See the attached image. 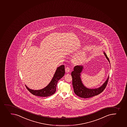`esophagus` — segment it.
Instances as JSON below:
<instances>
[{
  "mask_svg": "<svg viewBox=\"0 0 127 127\" xmlns=\"http://www.w3.org/2000/svg\"><path fill=\"white\" fill-rule=\"evenodd\" d=\"M69 71H70V69H69V67H67L65 68V72H66L67 73L69 72Z\"/></svg>",
  "mask_w": 127,
  "mask_h": 127,
  "instance_id": "34e87169",
  "label": "esophagus"
}]
</instances>
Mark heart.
<instances>
[{"instance_id":"obj_1","label":"heart","mask_w":127,"mask_h":127,"mask_svg":"<svg viewBox=\"0 0 127 127\" xmlns=\"http://www.w3.org/2000/svg\"><path fill=\"white\" fill-rule=\"evenodd\" d=\"M85 57V52H80L74 57L72 59V62L75 64H80L84 61Z\"/></svg>"}]
</instances>
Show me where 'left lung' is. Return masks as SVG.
I'll return each mask as SVG.
<instances>
[{"instance_id":"8db88e82","label":"left lung","mask_w":127,"mask_h":127,"mask_svg":"<svg viewBox=\"0 0 127 127\" xmlns=\"http://www.w3.org/2000/svg\"><path fill=\"white\" fill-rule=\"evenodd\" d=\"M103 51V53L106 59L110 63V60L107 55ZM84 69L83 66H76L74 68V70L71 72L72 79V86L75 94L82 98H87L97 95L101 93L105 90L108 81L109 76L107 79L100 87L96 88H88L83 84L81 78V74Z\"/></svg>"}]
</instances>
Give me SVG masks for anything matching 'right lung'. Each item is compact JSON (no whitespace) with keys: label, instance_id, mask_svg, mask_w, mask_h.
Here are the masks:
<instances>
[{"label":"right lung","instance_id":"add662e5","mask_svg":"<svg viewBox=\"0 0 127 127\" xmlns=\"http://www.w3.org/2000/svg\"><path fill=\"white\" fill-rule=\"evenodd\" d=\"M64 65H62L57 68L50 82L45 88L38 90H34L29 88L26 85H25V86L30 92L34 95L39 97H48L55 93L58 81L64 76Z\"/></svg>","mask_w":127,"mask_h":127}]
</instances>
